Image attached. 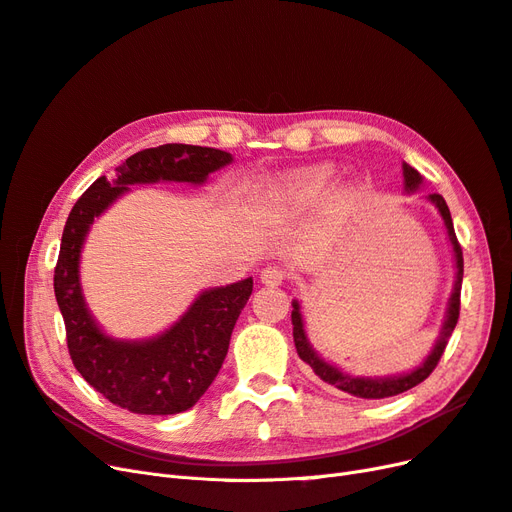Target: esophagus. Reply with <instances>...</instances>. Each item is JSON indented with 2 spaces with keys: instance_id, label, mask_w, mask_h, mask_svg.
<instances>
[{
  "instance_id": "esophagus-1",
  "label": "esophagus",
  "mask_w": 512,
  "mask_h": 512,
  "mask_svg": "<svg viewBox=\"0 0 512 512\" xmlns=\"http://www.w3.org/2000/svg\"><path fill=\"white\" fill-rule=\"evenodd\" d=\"M286 273L280 269V267H265L260 271V282L265 286H280L284 282Z\"/></svg>"
}]
</instances>
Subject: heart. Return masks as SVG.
<instances>
[{"label": "heart", "instance_id": "1", "mask_svg": "<svg viewBox=\"0 0 512 512\" xmlns=\"http://www.w3.org/2000/svg\"><path fill=\"white\" fill-rule=\"evenodd\" d=\"M331 173L329 168H305L297 173H288L286 177L277 179L271 188L262 194L260 209L265 213H284L299 209L312 203L329 188Z\"/></svg>", "mask_w": 512, "mask_h": 512}]
</instances>
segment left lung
Returning a JSON list of instances; mask_svg holds the SVG:
<instances>
[{"mask_svg":"<svg viewBox=\"0 0 512 512\" xmlns=\"http://www.w3.org/2000/svg\"><path fill=\"white\" fill-rule=\"evenodd\" d=\"M423 183V177L418 170H414L410 164L404 162V185L406 192L418 190V185ZM427 200H431L433 205L438 207L446 232H448V241L453 245V254H455V286L451 292V299H448V309H446V318L442 324V331L436 346L429 352L423 365H418L416 369L408 371L404 376H391V378H359V376H350L346 371L337 369L335 365L327 363L318 356V352L312 348L305 333V324H303V314H301V305L299 301H292V337H294V346H297V352L301 356V361H305L309 367L314 369V374L324 380L327 384H333L335 389L350 393L354 397H363V399H384V397H393L404 391H410L412 386L421 384L429 374L436 369L440 356L444 354V348L448 344V337L455 331V324L459 320V301H461V280H463V254H461V245L455 237V228H453V218L451 211H448L446 200L440 194H429Z\"/></svg>","mask_w":512,"mask_h":512,"instance_id":"obj_1","label":"left lung"}]
</instances>
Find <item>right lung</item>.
I'll return each instance as SVG.
<instances>
[{
	"label": "right lung",
	"instance_id": "right-lung-1",
	"mask_svg": "<svg viewBox=\"0 0 512 512\" xmlns=\"http://www.w3.org/2000/svg\"><path fill=\"white\" fill-rule=\"evenodd\" d=\"M232 156L213 147L160 145L143 149L100 177L76 200L61 235L55 299L64 316L68 352L76 371L111 404L136 414H177L205 395L226 359L235 322L250 299L252 277L209 288L164 333L123 342L106 335L89 314L79 262L89 226L136 183H205Z\"/></svg>",
	"mask_w": 512,
	"mask_h": 512
}]
</instances>
